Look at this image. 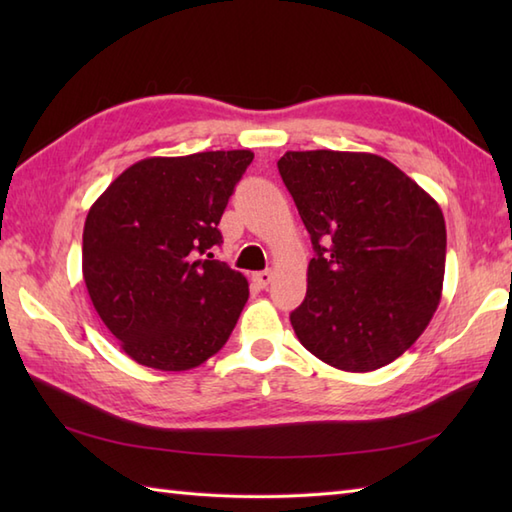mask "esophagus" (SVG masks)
Segmentation results:
<instances>
[{
	"instance_id": "obj_1",
	"label": "esophagus",
	"mask_w": 512,
	"mask_h": 512,
	"mask_svg": "<svg viewBox=\"0 0 512 512\" xmlns=\"http://www.w3.org/2000/svg\"><path fill=\"white\" fill-rule=\"evenodd\" d=\"M253 279L257 281L259 288H266L270 281H273V270H262V273H255Z\"/></svg>"
}]
</instances>
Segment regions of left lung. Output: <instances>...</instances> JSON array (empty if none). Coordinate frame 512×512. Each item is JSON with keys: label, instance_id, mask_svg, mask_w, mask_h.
Returning <instances> with one entry per match:
<instances>
[{"label": "left lung", "instance_id": "8db88e82", "mask_svg": "<svg viewBox=\"0 0 512 512\" xmlns=\"http://www.w3.org/2000/svg\"><path fill=\"white\" fill-rule=\"evenodd\" d=\"M277 167L314 248L306 299L290 314L297 339L343 372L396 361L442 297L438 202L376 154L286 151Z\"/></svg>", "mask_w": 512, "mask_h": 512}]
</instances>
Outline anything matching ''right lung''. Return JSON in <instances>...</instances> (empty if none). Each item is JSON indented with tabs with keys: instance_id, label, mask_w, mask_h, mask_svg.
I'll return each mask as SVG.
<instances>
[{
	"instance_id": "obj_1",
	"label": "right lung",
	"mask_w": 512,
	"mask_h": 512,
	"mask_svg": "<svg viewBox=\"0 0 512 512\" xmlns=\"http://www.w3.org/2000/svg\"><path fill=\"white\" fill-rule=\"evenodd\" d=\"M253 156L233 149L145 158L92 204L83 279L101 321L138 365L184 372L231 336L248 281L211 248L222 244L217 224Z\"/></svg>"
}]
</instances>
